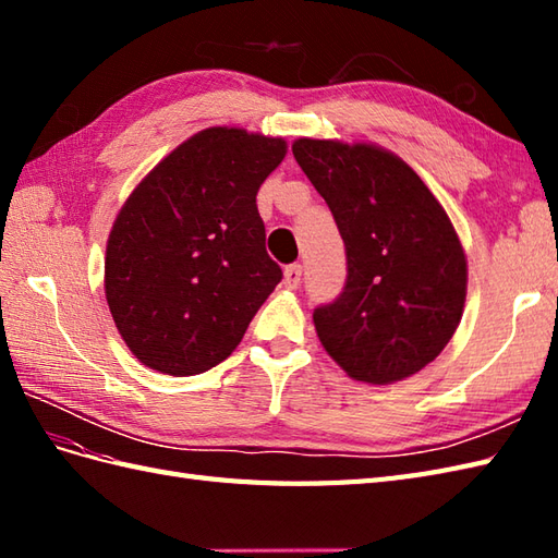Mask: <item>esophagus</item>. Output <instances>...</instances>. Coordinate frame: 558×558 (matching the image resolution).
Segmentation results:
<instances>
[{
  "label": "esophagus",
  "instance_id": "1",
  "mask_svg": "<svg viewBox=\"0 0 558 558\" xmlns=\"http://www.w3.org/2000/svg\"><path fill=\"white\" fill-rule=\"evenodd\" d=\"M286 288H290V290H294L302 282V266L300 264H290L288 268H286Z\"/></svg>",
  "mask_w": 558,
  "mask_h": 558
}]
</instances>
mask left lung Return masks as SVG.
Masks as SVG:
<instances>
[{"label": "left lung", "instance_id": "8db88e82", "mask_svg": "<svg viewBox=\"0 0 558 558\" xmlns=\"http://www.w3.org/2000/svg\"><path fill=\"white\" fill-rule=\"evenodd\" d=\"M294 160L345 242L348 280L314 310L318 340L352 378L393 384L453 338L468 260L446 210L408 162L366 144L298 138Z\"/></svg>", "mask_w": 558, "mask_h": 558}]
</instances>
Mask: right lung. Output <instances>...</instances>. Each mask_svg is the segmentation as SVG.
Instances as JSON below:
<instances>
[{"instance_id":"1","label":"right lung","mask_w":558,"mask_h":558,"mask_svg":"<svg viewBox=\"0 0 558 558\" xmlns=\"http://www.w3.org/2000/svg\"><path fill=\"white\" fill-rule=\"evenodd\" d=\"M286 153L282 138L210 126L126 198L108 240L105 298L150 369L194 376L228 360L282 280L256 194Z\"/></svg>"}]
</instances>
